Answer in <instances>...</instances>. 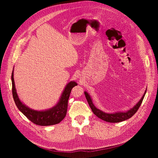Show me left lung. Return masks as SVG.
Instances as JSON below:
<instances>
[{"label":"left lung","instance_id":"1","mask_svg":"<svg viewBox=\"0 0 158 158\" xmlns=\"http://www.w3.org/2000/svg\"><path fill=\"white\" fill-rule=\"evenodd\" d=\"M146 92H145L144 94L143 95L142 98H141L140 101L138 102V103L131 110H129V111L127 112H119V113H106L103 112L102 111H101V110L97 109L93 104L92 99H91V98L89 97V94L86 92H84V94L90 108L92 109L93 113L98 117L102 119V120L105 121H107L109 123H119V122H122L123 121H125L127 119L130 118L136 113L138 109H139V107H140V105L142 104L143 99H144L145 96Z\"/></svg>","mask_w":158,"mask_h":158}]
</instances>
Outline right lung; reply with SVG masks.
I'll list each match as a JSON object with an SVG mask.
<instances>
[{"label": "right lung", "mask_w": 158, "mask_h": 158, "mask_svg": "<svg viewBox=\"0 0 158 158\" xmlns=\"http://www.w3.org/2000/svg\"><path fill=\"white\" fill-rule=\"evenodd\" d=\"M14 72L12 73V95L17 107L24 114V115L31 121L33 123L40 126H50L59 123L65 117L67 112L68 101L70 95V92L73 87L77 85L75 82H69L64 92L61 95L59 103L56 106L47 111H38L32 110L23 104L19 99L15 88L14 80Z\"/></svg>", "instance_id": "right-lung-1"}]
</instances>
